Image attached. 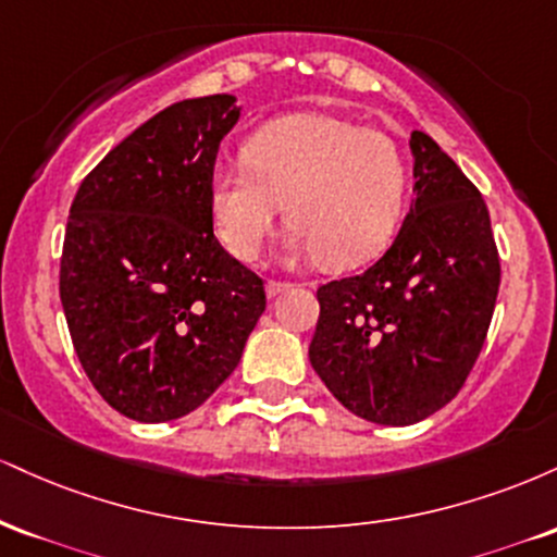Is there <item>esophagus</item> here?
I'll list each match as a JSON object with an SVG mask.
<instances>
[{
	"label": "esophagus",
	"instance_id": "1",
	"mask_svg": "<svg viewBox=\"0 0 557 557\" xmlns=\"http://www.w3.org/2000/svg\"><path fill=\"white\" fill-rule=\"evenodd\" d=\"M287 287H290L287 283H277V280H270V283H267V296H270V298L280 296V293L287 290Z\"/></svg>",
	"mask_w": 557,
	"mask_h": 557
}]
</instances>
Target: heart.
I'll return each mask as SVG.
<instances>
[{
	"label": "heart",
	"instance_id": "b5f03b06",
	"mask_svg": "<svg viewBox=\"0 0 557 557\" xmlns=\"http://www.w3.org/2000/svg\"><path fill=\"white\" fill-rule=\"evenodd\" d=\"M243 164L209 175V212L238 259H257L285 207L287 251L327 270L369 261L398 227L408 168L385 133L330 114H285L243 144Z\"/></svg>",
	"mask_w": 557,
	"mask_h": 557
}]
</instances>
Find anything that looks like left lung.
<instances>
[{"mask_svg":"<svg viewBox=\"0 0 557 557\" xmlns=\"http://www.w3.org/2000/svg\"><path fill=\"white\" fill-rule=\"evenodd\" d=\"M411 212L385 257L317 290L314 372L356 417L408 426L463 387L487 337L500 259L487 203L426 133H411Z\"/></svg>","mask_w":557,"mask_h":557,"instance_id":"1","label":"left lung"}]
</instances>
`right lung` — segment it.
<instances>
[{"label": "right lung", "instance_id": "right-lung-1", "mask_svg": "<svg viewBox=\"0 0 557 557\" xmlns=\"http://www.w3.org/2000/svg\"><path fill=\"white\" fill-rule=\"evenodd\" d=\"M233 94L183 99L127 136L70 207L60 298L83 372L127 419L196 411L238 367L264 283L214 238L209 212Z\"/></svg>", "mask_w": 557, "mask_h": 557}]
</instances>
